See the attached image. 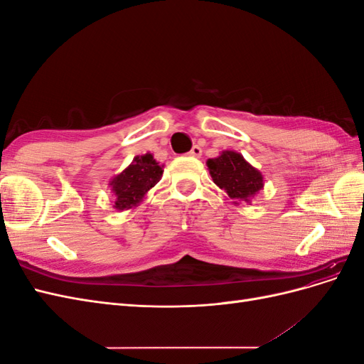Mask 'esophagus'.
I'll return each instance as SVG.
<instances>
[{
  "label": "esophagus",
  "mask_w": 364,
  "mask_h": 364,
  "mask_svg": "<svg viewBox=\"0 0 364 364\" xmlns=\"http://www.w3.org/2000/svg\"><path fill=\"white\" fill-rule=\"evenodd\" d=\"M190 155L194 156V158H200V156H202V149H200L199 146H194V147L191 149V151H190Z\"/></svg>",
  "instance_id": "34e87169"
}]
</instances>
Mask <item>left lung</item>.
Listing matches in <instances>:
<instances>
[{
    "instance_id": "8db88e82",
    "label": "left lung",
    "mask_w": 364,
    "mask_h": 364,
    "mask_svg": "<svg viewBox=\"0 0 364 364\" xmlns=\"http://www.w3.org/2000/svg\"><path fill=\"white\" fill-rule=\"evenodd\" d=\"M206 167L213 182L234 200V205L250 203L252 197L264 188L262 173L235 150H223L217 158L208 159Z\"/></svg>"
}]
</instances>
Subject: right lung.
<instances>
[{"instance_id":"1","label":"right lung","mask_w":364,"mask_h":364,"mask_svg":"<svg viewBox=\"0 0 364 364\" xmlns=\"http://www.w3.org/2000/svg\"><path fill=\"white\" fill-rule=\"evenodd\" d=\"M161 165L151 153L135 156L130 165L109 181L117 211H127L138 206L147 193L155 186L164 173Z\"/></svg>"}]
</instances>
